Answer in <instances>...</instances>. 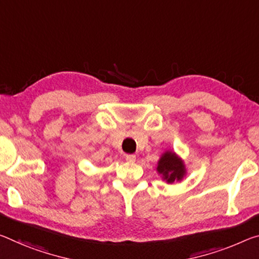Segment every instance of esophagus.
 Listing matches in <instances>:
<instances>
[{"instance_id": "1", "label": "esophagus", "mask_w": 259, "mask_h": 259, "mask_svg": "<svg viewBox=\"0 0 259 259\" xmlns=\"http://www.w3.org/2000/svg\"><path fill=\"white\" fill-rule=\"evenodd\" d=\"M125 160L128 162H135V161H136V155H135V154H126Z\"/></svg>"}]
</instances>
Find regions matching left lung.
<instances>
[{"label": "left lung", "instance_id": "obj_1", "mask_svg": "<svg viewBox=\"0 0 259 259\" xmlns=\"http://www.w3.org/2000/svg\"><path fill=\"white\" fill-rule=\"evenodd\" d=\"M158 173L167 183L181 181L187 170L182 159L171 151H166L158 161Z\"/></svg>", "mask_w": 259, "mask_h": 259}]
</instances>
